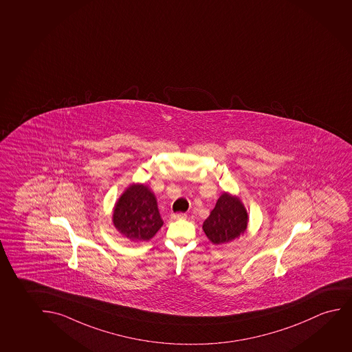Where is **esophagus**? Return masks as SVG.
I'll return each instance as SVG.
<instances>
[{"mask_svg":"<svg viewBox=\"0 0 352 352\" xmlns=\"http://www.w3.org/2000/svg\"><path fill=\"white\" fill-rule=\"evenodd\" d=\"M171 218L173 219H184V218H187V214L186 213H173Z\"/></svg>","mask_w":352,"mask_h":352,"instance_id":"34e87169","label":"esophagus"}]
</instances>
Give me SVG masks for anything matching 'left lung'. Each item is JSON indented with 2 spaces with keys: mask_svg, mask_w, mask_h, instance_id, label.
<instances>
[{
  "mask_svg": "<svg viewBox=\"0 0 352 352\" xmlns=\"http://www.w3.org/2000/svg\"><path fill=\"white\" fill-rule=\"evenodd\" d=\"M248 211L241 200L224 192L205 219L203 229L211 243L222 245L243 235L248 228Z\"/></svg>",
  "mask_w": 352,
  "mask_h": 352,
  "instance_id": "obj_1",
  "label": "left lung"
}]
</instances>
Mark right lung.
I'll use <instances>...</instances> for the list:
<instances>
[{"instance_id":"obj_1","label":"right lung","mask_w":352,"mask_h":352,"mask_svg":"<svg viewBox=\"0 0 352 352\" xmlns=\"http://www.w3.org/2000/svg\"><path fill=\"white\" fill-rule=\"evenodd\" d=\"M113 226L119 233L135 243L148 241L163 226L157 199L144 184H131L113 210Z\"/></svg>"}]
</instances>
